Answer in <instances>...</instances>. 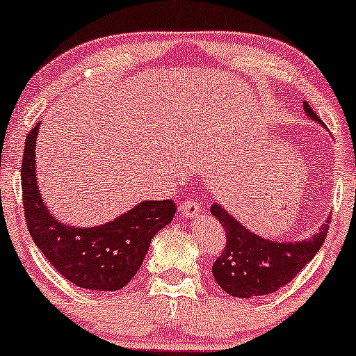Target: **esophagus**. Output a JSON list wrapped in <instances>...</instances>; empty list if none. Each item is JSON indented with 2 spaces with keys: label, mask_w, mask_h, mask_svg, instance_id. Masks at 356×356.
<instances>
[{
  "label": "esophagus",
  "mask_w": 356,
  "mask_h": 356,
  "mask_svg": "<svg viewBox=\"0 0 356 356\" xmlns=\"http://www.w3.org/2000/svg\"><path fill=\"white\" fill-rule=\"evenodd\" d=\"M179 212H181L186 219H193V217L200 216V205H198V202L193 200V198H188V200H185L179 205Z\"/></svg>",
  "instance_id": "obj_1"
}]
</instances>
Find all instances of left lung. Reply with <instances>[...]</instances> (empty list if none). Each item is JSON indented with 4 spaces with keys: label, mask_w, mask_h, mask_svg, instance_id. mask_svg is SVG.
<instances>
[{
    "label": "left lung",
    "mask_w": 356,
    "mask_h": 356,
    "mask_svg": "<svg viewBox=\"0 0 356 356\" xmlns=\"http://www.w3.org/2000/svg\"><path fill=\"white\" fill-rule=\"evenodd\" d=\"M302 105L305 115L323 125L307 102ZM210 212L222 224L227 238L222 254L212 266L213 278L224 292L239 299L268 296L292 282L321 250L330 229L326 219L311 238L282 243L254 234L220 204H212Z\"/></svg>",
    "instance_id": "8db88e82"
}]
</instances>
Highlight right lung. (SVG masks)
<instances>
[{
    "mask_svg": "<svg viewBox=\"0 0 356 356\" xmlns=\"http://www.w3.org/2000/svg\"><path fill=\"white\" fill-rule=\"evenodd\" d=\"M39 124L29 132L22 163L25 220L33 243L71 284L88 290L115 292L140 268L149 244L173 220V200H146L110 222L74 227L60 222L39 192L35 143Z\"/></svg>",
    "mask_w": 356,
    "mask_h": 356,
    "instance_id": "obj_1",
    "label": "right lung"
}]
</instances>
